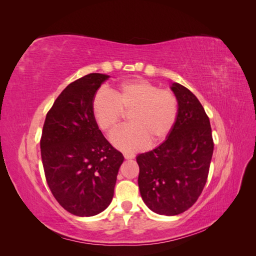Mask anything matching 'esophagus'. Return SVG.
Returning <instances> with one entry per match:
<instances>
[{
    "label": "esophagus",
    "mask_w": 256,
    "mask_h": 256,
    "mask_svg": "<svg viewBox=\"0 0 256 256\" xmlns=\"http://www.w3.org/2000/svg\"><path fill=\"white\" fill-rule=\"evenodd\" d=\"M124 157H125V159H134L136 157V154L125 152V154H124Z\"/></svg>",
    "instance_id": "obj_1"
}]
</instances>
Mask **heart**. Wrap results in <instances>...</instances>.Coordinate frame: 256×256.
<instances>
[{
    "instance_id": "b5f03b06",
    "label": "heart",
    "mask_w": 256,
    "mask_h": 256,
    "mask_svg": "<svg viewBox=\"0 0 256 256\" xmlns=\"http://www.w3.org/2000/svg\"><path fill=\"white\" fill-rule=\"evenodd\" d=\"M98 127L110 132L128 113L129 125L115 130L112 143L122 150H136L147 143L161 142L173 129L178 116V99L172 90L136 79L120 86L99 90L92 102Z\"/></svg>"
}]
</instances>
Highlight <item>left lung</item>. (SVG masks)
Listing matches in <instances>:
<instances>
[{
    "label": "left lung",
    "mask_w": 256,
    "mask_h": 256,
    "mask_svg": "<svg viewBox=\"0 0 256 256\" xmlns=\"http://www.w3.org/2000/svg\"><path fill=\"white\" fill-rule=\"evenodd\" d=\"M171 88L180 106L173 129L161 145L136 157L144 203L166 216L180 214L196 202L214 152L210 122L203 106L182 84L174 83Z\"/></svg>",
    "instance_id": "obj_1"
}]
</instances>
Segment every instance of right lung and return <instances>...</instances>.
Masks as SVG:
<instances>
[{"label":"right lung","mask_w":256,"mask_h":256,"mask_svg":"<svg viewBox=\"0 0 256 256\" xmlns=\"http://www.w3.org/2000/svg\"><path fill=\"white\" fill-rule=\"evenodd\" d=\"M109 76L90 74L72 82L46 116L40 138L46 180L68 212L90 216L110 205L124 156L99 130L92 110Z\"/></svg>","instance_id":"obj_1"}]
</instances>
